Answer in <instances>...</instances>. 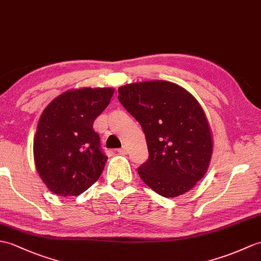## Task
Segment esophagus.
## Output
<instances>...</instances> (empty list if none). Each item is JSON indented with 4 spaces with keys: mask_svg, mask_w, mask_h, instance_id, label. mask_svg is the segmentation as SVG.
<instances>
[{
    "mask_svg": "<svg viewBox=\"0 0 261 261\" xmlns=\"http://www.w3.org/2000/svg\"><path fill=\"white\" fill-rule=\"evenodd\" d=\"M118 152L119 153H122V154H125L126 153V148H121V149H118Z\"/></svg>",
    "mask_w": 261,
    "mask_h": 261,
    "instance_id": "1",
    "label": "esophagus"
}]
</instances>
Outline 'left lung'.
Listing matches in <instances>:
<instances>
[{"mask_svg":"<svg viewBox=\"0 0 261 261\" xmlns=\"http://www.w3.org/2000/svg\"><path fill=\"white\" fill-rule=\"evenodd\" d=\"M118 92L147 140L149 159L138 169L143 182L166 198L191 190L207 172L214 150L213 132L197 99L162 80L125 84Z\"/></svg>","mask_w":261,"mask_h":261,"instance_id":"left-lung-1","label":"left lung"}]
</instances>
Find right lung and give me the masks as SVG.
<instances>
[{
    "instance_id": "right-lung-1",
    "label": "right lung",
    "mask_w": 261,
    "mask_h": 261,
    "mask_svg": "<svg viewBox=\"0 0 261 261\" xmlns=\"http://www.w3.org/2000/svg\"><path fill=\"white\" fill-rule=\"evenodd\" d=\"M113 93V88L72 89L52 100L42 112L33 154L36 170L51 192L79 196L99 179L108 158L100 149L93 122Z\"/></svg>"
}]
</instances>
